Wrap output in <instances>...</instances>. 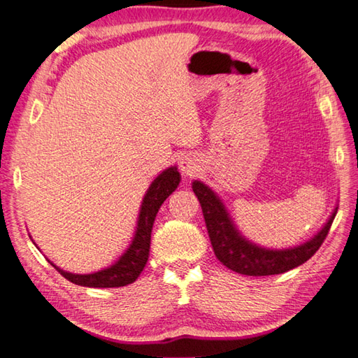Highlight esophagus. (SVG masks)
I'll return each instance as SVG.
<instances>
[{"label":"esophagus","instance_id":"1","mask_svg":"<svg viewBox=\"0 0 358 358\" xmlns=\"http://www.w3.org/2000/svg\"><path fill=\"white\" fill-rule=\"evenodd\" d=\"M179 168L184 174L192 176L193 173H196V169H198L196 159H195V157H192V155L182 157V159H180V162H179Z\"/></svg>","mask_w":358,"mask_h":358}]
</instances>
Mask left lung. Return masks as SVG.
I'll return each mask as SVG.
<instances>
[{"label":"left lung","mask_w":358,"mask_h":358,"mask_svg":"<svg viewBox=\"0 0 358 358\" xmlns=\"http://www.w3.org/2000/svg\"><path fill=\"white\" fill-rule=\"evenodd\" d=\"M192 189L201 204L206 227H208L217 259L231 271L248 275V277L277 275L302 266L322 245L338 210V208H335L324 227L311 239L300 245L281 250L266 248L248 241L241 233L220 196L210 187L201 180H193Z\"/></svg>","instance_id":"obj_1"}]
</instances>
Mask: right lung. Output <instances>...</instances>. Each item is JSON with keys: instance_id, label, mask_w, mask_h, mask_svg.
<instances>
[{"instance_id": "obj_1", "label": "right lung", "mask_w": 358, "mask_h": 358, "mask_svg": "<svg viewBox=\"0 0 358 358\" xmlns=\"http://www.w3.org/2000/svg\"><path fill=\"white\" fill-rule=\"evenodd\" d=\"M179 182L180 174L178 171V166H169L163 169L152 182H150L146 195H144L141 201L140 212H138V220L131 242L129 243L127 250L111 266L92 273H72L62 271L58 266H55L53 262L52 266L62 277L78 286L121 287L134 283L140 277V273L143 272L149 258L150 233H152V224L157 212H159L163 201L178 189Z\"/></svg>"}]
</instances>
